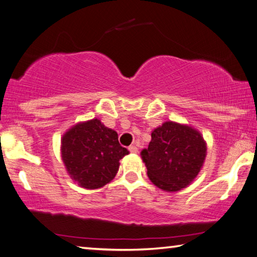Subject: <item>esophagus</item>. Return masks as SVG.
Returning <instances> with one entry per match:
<instances>
[{"mask_svg":"<svg viewBox=\"0 0 257 257\" xmlns=\"http://www.w3.org/2000/svg\"><path fill=\"white\" fill-rule=\"evenodd\" d=\"M130 152H132V153H138V149H137V146H135V145H132V146H129V149H128Z\"/></svg>","mask_w":257,"mask_h":257,"instance_id":"obj_1","label":"esophagus"}]
</instances>
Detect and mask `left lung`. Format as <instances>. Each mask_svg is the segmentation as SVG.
Wrapping results in <instances>:
<instances>
[{
	"instance_id": "1",
	"label": "left lung",
	"mask_w": 257,
	"mask_h": 257,
	"mask_svg": "<svg viewBox=\"0 0 257 257\" xmlns=\"http://www.w3.org/2000/svg\"><path fill=\"white\" fill-rule=\"evenodd\" d=\"M206 143L198 130L167 121L152 132L149 149L142 151L147 176L160 189L178 191L191 184L206 158Z\"/></svg>"
}]
</instances>
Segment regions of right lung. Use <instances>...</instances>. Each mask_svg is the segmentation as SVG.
<instances>
[{"instance_id": "right-lung-1", "label": "right lung", "mask_w": 257, "mask_h": 257, "mask_svg": "<svg viewBox=\"0 0 257 257\" xmlns=\"http://www.w3.org/2000/svg\"><path fill=\"white\" fill-rule=\"evenodd\" d=\"M129 154L118 134L98 119L73 125L61 139V156L71 179L82 188L97 189L119 170V161Z\"/></svg>"}]
</instances>
